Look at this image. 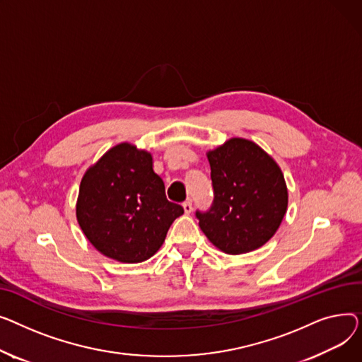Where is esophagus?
<instances>
[{"mask_svg": "<svg viewBox=\"0 0 362 362\" xmlns=\"http://www.w3.org/2000/svg\"><path fill=\"white\" fill-rule=\"evenodd\" d=\"M182 207L185 214H191V210H193V203H191V200H187L182 203Z\"/></svg>", "mask_w": 362, "mask_h": 362, "instance_id": "obj_1", "label": "esophagus"}]
</instances>
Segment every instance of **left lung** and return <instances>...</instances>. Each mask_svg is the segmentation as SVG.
<instances>
[{
	"mask_svg": "<svg viewBox=\"0 0 362 362\" xmlns=\"http://www.w3.org/2000/svg\"><path fill=\"white\" fill-rule=\"evenodd\" d=\"M214 203L196 211L209 241L226 254L264 245L286 214L288 188L281 168L254 141L233 137L207 152Z\"/></svg>",
	"mask_w": 362,
	"mask_h": 362,
	"instance_id": "obj_1",
	"label": "left lung"
}]
</instances>
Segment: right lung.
I'll use <instances>...</instances> for the list:
<instances>
[{"instance_id":"1","label":"right lung","mask_w":362,"mask_h":362,"mask_svg":"<svg viewBox=\"0 0 362 362\" xmlns=\"http://www.w3.org/2000/svg\"><path fill=\"white\" fill-rule=\"evenodd\" d=\"M182 214V206L166 199L152 155L130 143L114 146L88 169L76 204L77 222L90 244L121 263L151 259Z\"/></svg>"}]
</instances>
